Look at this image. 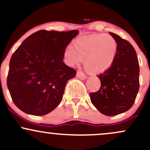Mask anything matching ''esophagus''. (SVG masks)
I'll list each match as a JSON object with an SVG mask.
<instances>
[{"label": "esophagus", "mask_w": 150, "mask_h": 150, "mask_svg": "<svg viewBox=\"0 0 150 150\" xmlns=\"http://www.w3.org/2000/svg\"><path fill=\"white\" fill-rule=\"evenodd\" d=\"M77 78L80 79V80H85L87 78V76L86 75H85L82 71H77Z\"/></svg>", "instance_id": "34e87169"}]
</instances>
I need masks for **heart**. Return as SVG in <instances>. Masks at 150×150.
I'll return each instance as SVG.
<instances>
[{"label": "heart", "instance_id": "b5f03b06", "mask_svg": "<svg viewBox=\"0 0 150 150\" xmlns=\"http://www.w3.org/2000/svg\"><path fill=\"white\" fill-rule=\"evenodd\" d=\"M118 45L108 34H93L75 41L73 47L64 51L65 62L70 66L79 64L85 58V64L89 71L100 73L111 68L116 60Z\"/></svg>", "mask_w": 150, "mask_h": 150}]
</instances>
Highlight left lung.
<instances>
[{"label":"left lung","mask_w":150,"mask_h":150,"mask_svg":"<svg viewBox=\"0 0 150 150\" xmlns=\"http://www.w3.org/2000/svg\"><path fill=\"white\" fill-rule=\"evenodd\" d=\"M118 45L112 66L97 75L101 87L89 94L92 103L103 114L116 116L130 109L140 87V68L135 50L125 39L110 32Z\"/></svg>","instance_id":"left-lung-1"}]
</instances>
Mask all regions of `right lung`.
<instances>
[{
    "label": "right lung",
    "mask_w": 150,
    "mask_h": 150,
    "mask_svg": "<svg viewBox=\"0 0 150 150\" xmlns=\"http://www.w3.org/2000/svg\"><path fill=\"white\" fill-rule=\"evenodd\" d=\"M78 30H39L22 43L10 61L7 85L21 111L44 116L61 103L65 87L76 70L63 61L64 51Z\"/></svg>",
    "instance_id": "1"
}]
</instances>
